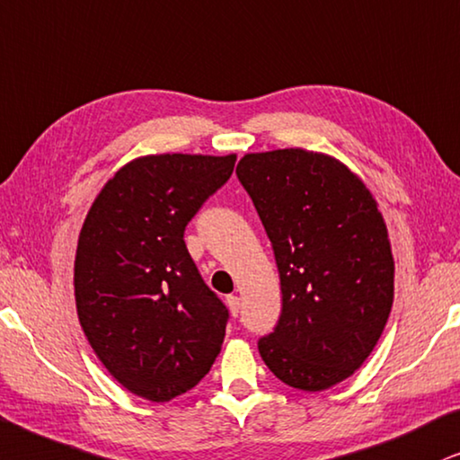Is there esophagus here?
Here are the masks:
<instances>
[{
	"label": "esophagus",
	"mask_w": 460,
	"mask_h": 460,
	"mask_svg": "<svg viewBox=\"0 0 460 460\" xmlns=\"http://www.w3.org/2000/svg\"><path fill=\"white\" fill-rule=\"evenodd\" d=\"M225 301H226V307H229L231 316H237V314H240V297H237V295H229Z\"/></svg>",
	"instance_id": "34e87169"
}]
</instances>
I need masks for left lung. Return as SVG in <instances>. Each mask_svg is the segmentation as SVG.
<instances>
[{
	"instance_id": "obj_1",
	"label": "left lung",
	"mask_w": 460,
	"mask_h": 460,
	"mask_svg": "<svg viewBox=\"0 0 460 460\" xmlns=\"http://www.w3.org/2000/svg\"><path fill=\"white\" fill-rule=\"evenodd\" d=\"M237 178L280 271L282 314L259 352L299 391H327L374 350L394 297L386 223L363 180L304 148L243 155Z\"/></svg>"
}]
</instances>
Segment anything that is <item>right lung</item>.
I'll list each match as a JSON object with an SVG mask.
<instances>
[{"instance_id": "1", "label": "right lung", "mask_w": 460, "mask_h": 460, "mask_svg": "<svg viewBox=\"0 0 460 460\" xmlns=\"http://www.w3.org/2000/svg\"><path fill=\"white\" fill-rule=\"evenodd\" d=\"M235 155H146L103 184L80 229L74 295L86 340L119 385L172 401L210 371L229 312L184 229L231 178Z\"/></svg>"}]
</instances>
